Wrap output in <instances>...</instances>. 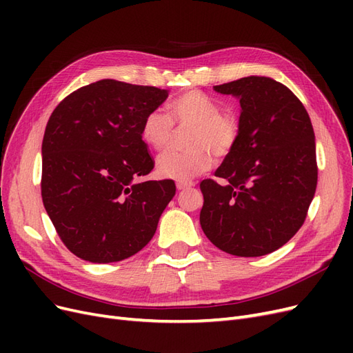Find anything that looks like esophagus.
<instances>
[{
    "label": "esophagus",
    "mask_w": 353,
    "mask_h": 353,
    "mask_svg": "<svg viewBox=\"0 0 353 353\" xmlns=\"http://www.w3.org/2000/svg\"><path fill=\"white\" fill-rule=\"evenodd\" d=\"M193 185H194V183H191V181H176V188L178 190H185V188H190Z\"/></svg>",
    "instance_id": "obj_1"
}]
</instances>
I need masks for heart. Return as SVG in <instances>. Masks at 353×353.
Instances as JSON below:
<instances>
[{"instance_id":"obj_1","label":"heart","mask_w":353,"mask_h":353,"mask_svg":"<svg viewBox=\"0 0 353 353\" xmlns=\"http://www.w3.org/2000/svg\"><path fill=\"white\" fill-rule=\"evenodd\" d=\"M162 110L148 112L141 122L143 141L153 150H165L172 141L174 128H191L184 152H166L157 159L160 176L191 179L210 169L213 155L230 154L241 132L240 116L221 109L216 99L201 91H185L170 100Z\"/></svg>"}]
</instances>
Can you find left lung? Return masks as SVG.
Returning a JSON list of instances; mask_svg holds the SVG:
<instances>
[{"mask_svg": "<svg viewBox=\"0 0 353 353\" xmlns=\"http://www.w3.org/2000/svg\"><path fill=\"white\" fill-rule=\"evenodd\" d=\"M213 90L240 99L241 132L215 172L227 185L200 183L201 230L230 254H268L303 225L315 194L311 119L302 101L271 78L248 77Z\"/></svg>", "mask_w": 353, "mask_h": 353, "instance_id": "8db88e82", "label": "left lung"}]
</instances>
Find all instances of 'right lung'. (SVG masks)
Returning a JSON list of instances; mask_svg holds the SVG:
<instances>
[{
    "label": "right lung",
    "mask_w": 353,
    "mask_h": 353,
    "mask_svg": "<svg viewBox=\"0 0 353 353\" xmlns=\"http://www.w3.org/2000/svg\"><path fill=\"white\" fill-rule=\"evenodd\" d=\"M166 99V90L101 79L51 113L41 194L60 240L78 258L119 262L153 239L176 188L172 179H143L154 160L140 130Z\"/></svg>",
    "instance_id": "1"
}]
</instances>
